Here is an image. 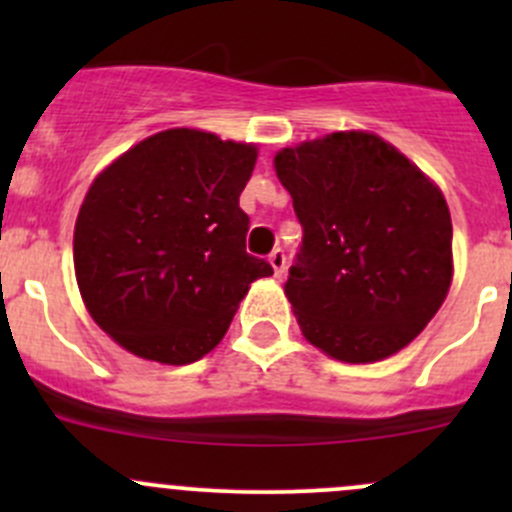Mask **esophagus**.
Masks as SVG:
<instances>
[{"label": "esophagus", "mask_w": 512, "mask_h": 512, "mask_svg": "<svg viewBox=\"0 0 512 512\" xmlns=\"http://www.w3.org/2000/svg\"><path fill=\"white\" fill-rule=\"evenodd\" d=\"M267 260H270L272 270H275L277 277L285 275V267H287V255H285V250H280V247H277V250L270 252V257H267Z\"/></svg>", "instance_id": "34e87169"}]
</instances>
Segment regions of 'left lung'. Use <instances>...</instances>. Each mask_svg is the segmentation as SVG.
<instances>
[{"mask_svg":"<svg viewBox=\"0 0 512 512\" xmlns=\"http://www.w3.org/2000/svg\"><path fill=\"white\" fill-rule=\"evenodd\" d=\"M275 170L302 225L285 294L307 342L347 364L414 342L453 277L451 213L438 185L366 131L282 148Z\"/></svg>","mask_w":512,"mask_h":512,"instance_id":"obj_1","label":"left lung"}]
</instances>
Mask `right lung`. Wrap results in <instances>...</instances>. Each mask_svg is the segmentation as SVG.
I'll return each instance as SVG.
<instances>
[{
    "mask_svg": "<svg viewBox=\"0 0 512 512\" xmlns=\"http://www.w3.org/2000/svg\"><path fill=\"white\" fill-rule=\"evenodd\" d=\"M257 148L170 128L91 183L74 230V267L94 322L141 359L183 366L220 344L267 260L247 255L240 193Z\"/></svg>",
    "mask_w": 512,
    "mask_h": 512,
    "instance_id": "1",
    "label": "right lung"
}]
</instances>
